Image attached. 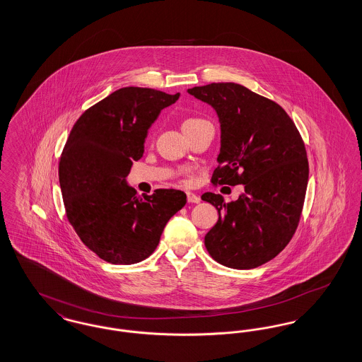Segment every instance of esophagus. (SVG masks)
I'll use <instances>...</instances> for the list:
<instances>
[{
  "label": "esophagus",
  "instance_id": "esophagus-1",
  "mask_svg": "<svg viewBox=\"0 0 362 362\" xmlns=\"http://www.w3.org/2000/svg\"><path fill=\"white\" fill-rule=\"evenodd\" d=\"M187 201H189V204H199L201 198L197 194H194V192H187Z\"/></svg>",
  "mask_w": 362,
  "mask_h": 362
}]
</instances>
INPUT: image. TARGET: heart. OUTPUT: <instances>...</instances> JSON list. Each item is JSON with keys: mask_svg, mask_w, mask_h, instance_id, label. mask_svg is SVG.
<instances>
[{"mask_svg": "<svg viewBox=\"0 0 362 362\" xmlns=\"http://www.w3.org/2000/svg\"><path fill=\"white\" fill-rule=\"evenodd\" d=\"M199 122H204V119H199V118H187V119H185L183 123H182V129H183V127H187V126H191V124H195V123H199Z\"/></svg>", "mask_w": 362, "mask_h": 362, "instance_id": "1", "label": "heart"}]
</instances>
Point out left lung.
<instances>
[{
	"mask_svg": "<svg viewBox=\"0 0 362 362\" xmlns=\"http://www.w3.org/2000/svg\"><path fill=\"white\" fill-rule=\"evenodd\" d=\"M210 104L221 124L213 185H244L238 201L220 194L202 199L218 210L205 236L210 257L230 269H255L292 240L308 185V158L294 122L276 102L235 83L187 89Z\"/></svg>",
	"mask_w": 362,
	"mask_h": 362,
	"instance_id": "8db88e82",
	"label": "left lung"
}]
</instances>
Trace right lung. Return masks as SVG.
Wrapping results in <instances>:
<instances>
[{
	"label": "right lung",
	"instance_id": "obj_1",
	"mask_svg": "<svg viewBox=\"0 0 362 362\" xmlns=\"http://www.w3.org/2000/svg\"><path fill=\"white\" fill-rule=\"evenodd\" d=\"M152 88H121L74 123L59 160V185L70 225L98 257L133 264L153 254L170 218L186 205L183 191L138 195L126 183L144 155L148 129L179 99Z\"/></svg>",
	"mask_w": 362,
	"mask_h": 362
}]
</instances>
